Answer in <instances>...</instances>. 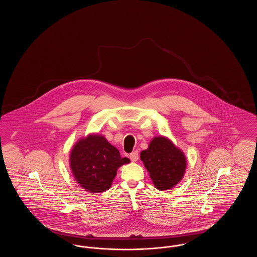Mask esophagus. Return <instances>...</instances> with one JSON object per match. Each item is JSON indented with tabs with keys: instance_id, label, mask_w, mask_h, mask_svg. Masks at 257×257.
Returning a JSON list of instances; mask_svg holds the SVG:
<instances>
[{
	"instance_id": "obj_1",
	"label": "esophagus",
	"mask_w": 257,
	"mask_h": 257,
	"mask_svg": "<svg viewBox=\"0 0 257 257\" xmlns=\"http://www.w3.org/2000/svg\"><path fill=\"white\" fill-rule=\"evenodd\" d=\"M129 158H130L131 161H133V162L138 161V159H139V153H138V151L132 152V153L129 155Z\"/></svg>"
}]
</instances>
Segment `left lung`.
<instances>
[{
  "instance_id": "8db88e82",
  "label": "left lung",
  "mask_w": 257,
  "mask_h": 257,
  "mask_svg": "<svg viewBox=\"0 0 257 257\" xmlns=\"http://www.w3.org/2000/svg\"><path fill=\"white\" fill-rule=\"evenodd\" d=\"M141 160L161 191L171 189L183 177L186 169L183 152L164 137L154 138L147 150L142 151Z\"/></svg>"
}]
</instances>
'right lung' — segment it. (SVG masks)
<instances>
[{
	"instance_id": "1",
	"label": "right lung",
	"mask_w": 257,
	"mask_h": 257,
	"mask_svg": "<svg viewBox=\"0 0 257 257\" xmlns=\"http://www.w3.org/2000/svg\"><path fill=\"white\" fill-rule=\"evenodd\" d=\"M119 151L98 135H89L79 141L70 154V167L78 183L88 192L107 191L117 169L129 163Z\"/></svg>"
}]
</instances>
